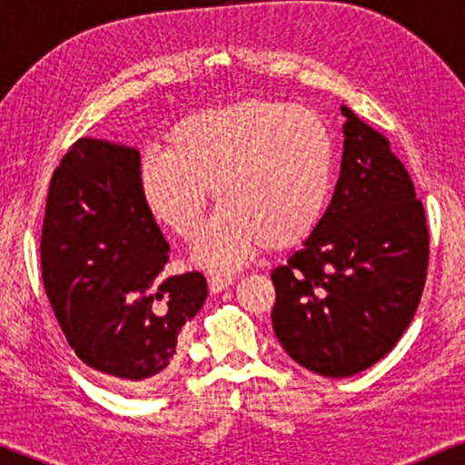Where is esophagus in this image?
Wrapping results in <instances>:
<instances>
[{
	"mask_svg": "<svg viewBox=\"0 0 465 465\" xmlns=\"http://www.w3.org/2000/svg\"><path fill=\"white\" fill-rule=\"evenodd\" d=\"M233 280H236V277H233V275H214V277H210V291L212 292H223L227 286L233 284Z\"/></svg>",
	"mask_w": 465,
	"mask_h": 465,
	"instance_id": "34e87169",
	"label": "esophagus"
}]
</instances>
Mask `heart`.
<instances>
[{"instance_id":"b5f03b06","label":"heart","mask_w":465,"mask_h":465,"mask_svg":"<svg viewBox=\"0 0 465 465\" xmlns=\"http://www.w3.org/2000/svg\"><path fill=\"white\" fill-rule=\"evenodd\" d=\"M332 170V135L317 114L244 100L177 122L168 151L142 157L140 190L162 225L194 240L212 188L221 207L194 262L232 271L264 244L286 249L306 238L328 205Z\"/></svg>"}]
</instances>
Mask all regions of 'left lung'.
<instances>
[{"mask_svg":"<svg viewBox=\"0 0 465 465\" xmlns=\"http://www.w3.org/2000/svg\"><path fill=\"white\" fill-rule=\"evenodd\" d=\"M328 210L284 266L271 271L275 336L319 376L348 378L381 361L424 291L429 232L407 168L354 111Z\"/></svg>","mask_w":465,"mask_h":465,"instance_id":"left-lung-1","label":"left lung"}]
</instances>
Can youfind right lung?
I'll return each mask as SVG.
<instances>
[{
    "label": "right lung",
    "mask_w": 465,
    "mask_h": 465,
    "mask_svg": "<svg viewBox=\"0 0 465 465\" xmlns=\"http://www.w3.org/2000/svg\"><path fill=\"white\" fill-rule=\"evenodd\" d=\"M168 251L140 190V151L74 143L47 192L45 292L78 359L133 391L168 378L181 328L207 300L196 271L163 280Z\"/></svg>",
    "instance_id": "1"
}]
</instances>
